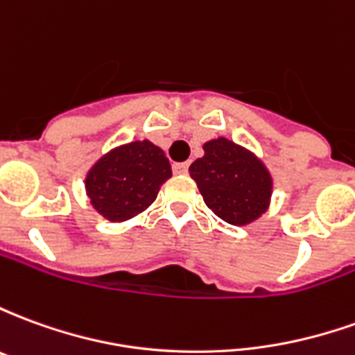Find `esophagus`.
<instances>
[{"label":"esophagus","instance_id":"obj_1","mask_svg":"<svg viewBox=\"0 0 355 355\" xmlns=\"http://www.w3.org/2000/svg\"><path fill=\"white\" fill-rule=\"evenodd\" d=\"M173 173L175 175H186L188 173V163H173Z\"/></svg>","mask_w":355,"mask_h":355}]
</instances>
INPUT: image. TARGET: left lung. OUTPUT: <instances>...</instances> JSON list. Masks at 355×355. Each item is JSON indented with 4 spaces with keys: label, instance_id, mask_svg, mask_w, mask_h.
I'll return each mask as SVG.
<instances>
[{
    "label": "left lung",
    "instance_id": "obj_1",
    "mask_svg": "<svg viewBox=\"0 0 355 355\" xmlns=\"http://www.w3.org/2000/svg\"><path fill=\"white\" fill-rule=\"evenodd\" d=\"M203 157L190 165V177L218 218L234 226L259 220L270 207L274 180L257 155L218 137L203 144Z\"/></svg>",
    "mask_w": 355,
    "mask_h": 355
}]
</instances>
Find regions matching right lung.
<instances>
[{
  "mask_svg": "<svg viewBox=\"0 0 355 355\" xmlns=\"http://www.w3.org/2000/svg\"><path fill=\"white\" fill-rule=\"evenodd\" d=\"M173 175L162 148L148 139L132 140L101 155L85 175L93 209L110 223H125L146 211Z\"/></svg>",
  "mask_w": 355,
  "mask_h": 355,
  "instance_id": "1",
  "label": "right lung"
}]
</instances>
